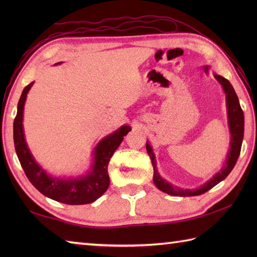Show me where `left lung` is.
<instances>
[{
    "mask_svg": "<svg viewBox=\"0 0 257 257\" xmlns=\"http://www.w3.org/2000/svg\"><path fill=\"white\" fill-rule=\"evenodd\" d=\"M214 77L222 85L223 89H224L226 94L228 124H230V132L232 136L231 149L227 155L226 165L219 173H216L215 176L213 177V179H211L209 182H206L203 187L195 190L179 189L177 187H173L171 183L167 182L166 180H163L159 176V173H158L156 169L155 155L154 152H152L150 145L147 144L146 145L147 152H148V155L151 159L152 167H154V182L156 184V187L159 190H161L162 192L171 194V195H179V196H194V195L203 194L207 192L209 190H211L213 187H215L217 183L223 181V180H224L233 170V168L235 166V163L238 159L239 152H241L242 141L244 137V113L241 106H239V101L235 94V90H234L233 86L230 84V81L219 75H215Z\"/></svg>",
    "mask_w": 257,
    "mask_h": 257,
    "instance_id": "1",
    "label": "left lung"
}]
</instances>
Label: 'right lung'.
<instances>
[{"mask_svg":"<svg viewBox=\"0 0 257 257\" xmlns=\"http://www.w3.org/2000/svg\"><path fill=\"white\" fill-rule=\"evenodd\" d=\"M34 83L27 85L19 100L18 113L13 123V137L16 155L27 179L47 198L65 204H88L96 201L106 192L109 187L108 163L113 152L121 144L123 137L130 130L129 125H122L117 132L102 139L95 149V161L91 171L85 177L75 180L51 178L37 165L27 148L23 133V109L26 95Z\"/></svg>","mask_w":257,"mask_h":257,"instance_id":"right-lung-1","label":"right lung"}]
</instances>
